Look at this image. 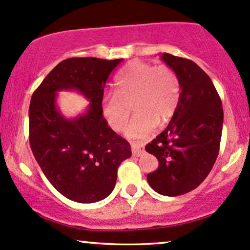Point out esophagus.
Instances as JSON below:
<instances>
[{"label":"esophagus","mask_w":250,"mask_h":250,"mask_svg":"<svg viewBox=\"0 0 250 250\" xmlns=\"http://www.w3.org/2000/svg\"><path fill=\"white\" fill-rule=\"evenodd\" d=\"M131 152H133L134 156H142L144 155V152H146V150H144L143 146L140 143H131Z\"/></svg>","instance_id":"34e87169"}]
</instances>
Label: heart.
<instances>
[{
	"label": "heart",
	"mask_w": 250,
	"mask_h": 250,
	"mask_svg": "<svg viewBox=\"0 0 250 250\" xmlns=\"http://www.w3.org/2000/svg\"><path fill=\"white\" fill-rule=\"evenodd\" d=\"M180 91L179 78L170 66L135 60L117 76L115 93H108L102 99V115L114 131H120L131 106L135 114L125 134L142 140L151 135L157 123L167 122L173 116Z\"/></svg>",
	"instance_id": "b5f03b06"
}]
</instances>
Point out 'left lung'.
Listing matches in <instances>:
<instances>
[{
    "mask_svg": "<svg viewBox=\"0 0 250 250\" xmlns=\"http://www.w3.org/2000/svg\"><path fill=\"white\" fill-rule=\"evenodd\" d=\"M179 78L180 100L167 129L146 150L158 159L148 173L157 193L177 197L194 190L211 172L220 148L224 110L211 78L190 59L163 53Z\"/></svg>",
    "mask_w": 250,
    "mask_h": 250,
    "instance_id": "obj_1",
    "label": "left lung"
}]
</instances>
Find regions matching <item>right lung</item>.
Segmentation results:
<instances>
[{
  "label": "right lung",
  "instance_id": "right-lung-1",
  "mask_svg": "<svg viewBox=\"0 0 250 250\" xmlns=\"http://www.w3.org/2000/svg\"><path fill=\"white\" fill-rule=\"evenodd\" d=\"M122 59L87 57L62 60L31 96L29 140L32 154L53 188L67 199L91 204L115 188L117 169L131 156L130 144L102 115L104 88ZM60 90H77L90 101L87 110L66 119L55 104Z\"/></svg>",
  "mask_w": 250,
  "mask_h": 250
}]
</instances>
